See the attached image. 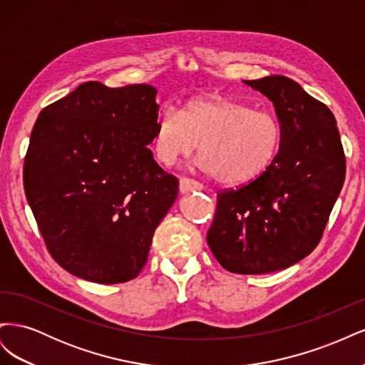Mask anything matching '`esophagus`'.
Wrapping results in <instances>:
<instances>
[{"instance_id": "obj_1", "label": "esophagus", "mask_w": 365, "mask_h": 365, "mask_svg": "<svg viewBox=\"0 0 365 365\" xmlns=\"http://www.w3.org/2000/svg\"><path fill=\"white\" fill-rule=\"evenodd\" d=\"M204 185L190 178H181L180 180V192L181 193H189V192H201Z\"/></svg>"}]
</instances>
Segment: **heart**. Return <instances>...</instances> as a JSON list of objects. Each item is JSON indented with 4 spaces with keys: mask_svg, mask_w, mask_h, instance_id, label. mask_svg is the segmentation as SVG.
Listing matches in <instances>:
<instances>
[{
    "mask_svg": "<svg viewBox=\"0 0 365 365\" xmlns=\"http://www.w3.org/2000/svg\"><path fill=\"white\" fill-rule=\"evenodd\" d=\"M200 143L197 165L216 181L242 184L267 170L282 146V128L271 113L205 94L176 111L164 108L150 137L153 157L165 168L189 157Z\"/></svg>",
    "mask_w": 365,
    "mask_h": 365,
    "instance_id": "1",
    "label": "heart"
}]
</instances>
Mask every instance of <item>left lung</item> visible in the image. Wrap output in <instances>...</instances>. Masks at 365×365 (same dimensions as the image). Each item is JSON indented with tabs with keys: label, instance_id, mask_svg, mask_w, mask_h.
<instances>
[{
	"label": "left lung",
	"instance_id": "left-lung-1",
	"mask_svg": "<svg viewBox=\"0 0 365 365\" xmlns=\"http://www.w3.org/2000/svg\"><path fill=\"white\" fill-rule=\"evenodd\" d=\"M272 103L282 146L256 180L217 195L207 244L236 274L292 267L318 245L346 178V157L330 109L284 76L242 81Z\"/></svg>",
	"mask_w": 365,
	"mask_h": 365
}]
</instances>
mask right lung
Instances as JSON below:
<instances>
[{"label": "right lung", "mask_w": 365, "mask_h": 365, "mask_svg": "<svg viewBox=\"0 0 365 365\" xmlns=\"http://www.w3.org/2000/svg\"><path fill=\"white\" fill-rule=\"evenodd\" d=\"M150 85L85 82L43 108L31 130L24 190L46 245L88 282L135 279L178 180L148 149L158 118Z\"/></svg>", "instance_id": "obj_1"}]
</instances>
